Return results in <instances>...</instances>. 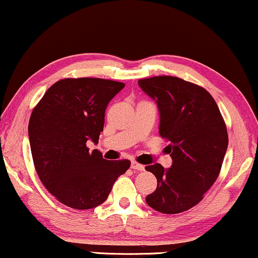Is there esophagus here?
Masks as SVG:
<instances>
[{"label":"esophagus","instance_id":"esophagus-1","mask_svg":"<svg viewBox=\"0 0 258 258\" xmlns=\"http://www.w3.org/2000/svg\"><path fill=\"white\" fill-rule=\"evenodd\" d=\"M132 168H133V170H136V171H144L145 166H144V165L136 163V161H132Z\"/></svg>","mask_w":258,"mask_h":258}]
</instances>
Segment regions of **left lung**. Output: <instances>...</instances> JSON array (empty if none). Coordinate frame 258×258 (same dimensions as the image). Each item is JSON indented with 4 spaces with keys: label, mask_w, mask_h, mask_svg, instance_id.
Masks as SVG:
<instances>
[{
    "label": "left lung",
    "mask_w": 258,
    "mask_h": 258,
    "mask_svg": "<svg viewBox=\"0 0 258 258\" xmlns=\"http://www.w3.org/2000/svg\"><path fill=\"white\" fill-rule=\"evenodd\" d=\"M139 86L158 105L159 134L170 142V168L149 164L158 186L146 202L164 214L192 208L220 173L228 146L226 124L213 97L203 87L174 76L139 80Z\"/></svg>",
    "instance_id": "1"
}]
</instances>
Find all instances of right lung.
Segmentation results:
<instances>
[{
	"instance_id": "1",
	"label": "right lung",
	"mask_w": 258,
	"mask_h": 258,
	"mask_svg": "<svg viewBox=\"0 0 258 258\" xmlns=\"http://www.w3.org/2000/svg\"><path fill=\"white\" fill-rule=\"evenodd\" d=\"M124 87L105 79H63L45 92L32 111L28 138L34 167L47 191L74 209H91L107 199L129 160H106L98 144L105 110Z\"/></svg>"
}]
</instances>
